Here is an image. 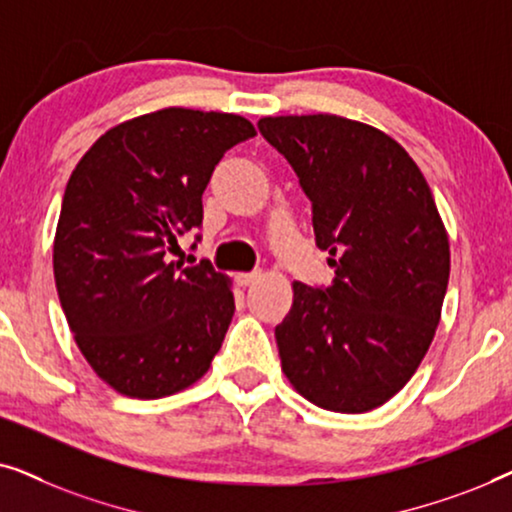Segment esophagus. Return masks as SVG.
<instances>
[{"mask_svg":"<svg viewBox=\"0 0 512 512\" xmlns=\"http://www.w3.org/2000/svg\"><path fill=\"white\" fill-rule=\"evenodd\" d=\"M258 279H261V272H242V275L235 277V282L237 286H242V289H247V286L256 284Z\"/></svg>","mask_w":512,"mask_h":512,"instance_id":"34e87169","label":"esophagus"}]
</instances>
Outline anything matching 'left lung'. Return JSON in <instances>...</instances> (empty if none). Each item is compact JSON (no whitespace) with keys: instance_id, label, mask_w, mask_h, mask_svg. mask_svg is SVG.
Returning <instances> with one entry per match:
<instances>
[{"instance_id":"8db88e82","label":"left lung","mask_w":512,"mask_h":512,"mask_svg":"<svg viewBox=\"0 0 512 512\" xmlns=\"http://www.w3.org/2000/svg\"><path fill=\"white\" fill-rule=\"evenodd\" d=\"M312 202L331 286L293 282L275 328L282 370L307 401L368 412L415 375L440 321L450 242L431 188L401 144L349 118H261Z\"/></svg>"}]
</instances>
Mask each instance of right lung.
<instances>
[{
    "mask_svg": "<svg viewBox=\"0 0 512 512\" xmlns=\"http://www.w3.org/2000/svg\"><path fill=\"white\" fill-rule=\"evenodd\" d=\"M254 135L242 116L163 109L104 132L69 177L55 286L81 354L121 394H177L221 349L235 312L228 279L172 254L202 228V193L223 153Z\"/></svg>",
    "mask_w": 512,
    "mask_h": 512,
    "instance_id": "1",
    "label": "right lung"
}]
</instances>
